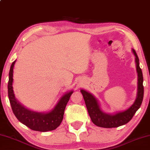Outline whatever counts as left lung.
<instances>
[{"label": "left lung", "instance_id": "obj_1", "mask_svg": "<svg viewBox=\"0 0 150 150\" xmlns=\"http://www.w3.org/2000/svg\"><path fill=\"white\" fill-rule=\"evenodd\" d=\"M132 52L136 57L135 60H136V70L138 76L137 77V93L136 100L128 109L114 114H106L103 112L100 109L99 102L94 96L84 90L82 89L80 90L83 95L88 114L92 122L97 126L111 128V127H117L126 124L130 121L135 113L141 106L144 92L143 74H142V69L139 67L138 56L134 49H132Z\"/></svg>", "mask_w": 150, "mask_h": 150}]
</instances>
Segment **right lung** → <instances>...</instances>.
I'll list each match as a JSON object with an SVG mask.
<instances>
[{"label":"right lung","instance_id":"1","mask_svg":"<svg viewBox=\"0 0 150 150\" xmlns=\"http://www.w3.org/2000/svg\"><path fill=\"white\" fill-rule=\"evenodd\" d=\"M15 62L16 60L13 62L10 68L8 82V96L14 116L19 122L34 131L48 132L57 128L62 121L66 104L73 91L64 94L50 112L42 113L29 110L20 104L14 96L13 82V68Z\"/></svg>","mask_w":150,"mask_h":150}]
</instances>
